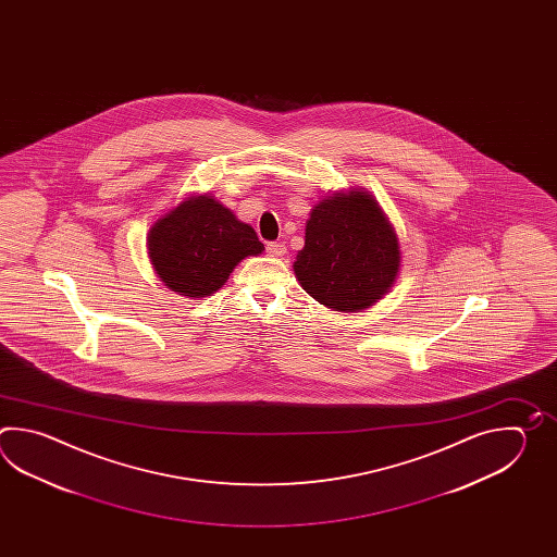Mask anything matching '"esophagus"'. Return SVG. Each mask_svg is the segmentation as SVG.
Returning a JSON list of instances; mask_svg holds the SVG:
<instances>
[{
	"label": "esophagus",
	"mask_w": 557,
	"mask_h": 557,
	"mask_svg": "<svg viewBox=\"0 0 557 557\" xmlns=\"http://www.w3.org/2000/svg\"><path fill=\"white\" fill-rule=\"evenodd\" d=\"M267 252L271 255V257H283L284 252H286V247H284L283 243H267Z\"/></svg>",
	"instance_id": "34e87169"
}]
</instances>
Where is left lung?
<instances>
[{
	"instance_id": "left-lung-1",
	"label": "left lung",
	"mask_w": 557,
	"mask_h": 557,
	"mask_svg": "<svg viewBox=\"0 0 557 557\" xmlns=\"http://www.w3.org/2000/svg\"><path fill=\"white\" fill-rule=\"evenodd\" d=\"M295 274L308 295L334 310L372 307L400 267L398 240L374 199L352 190L320 201L307 221Z\"/></svg>"
}]
</instances>
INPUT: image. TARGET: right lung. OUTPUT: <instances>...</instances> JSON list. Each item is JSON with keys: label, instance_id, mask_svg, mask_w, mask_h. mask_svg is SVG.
<instances>
[{"label": "right lung", "instance_id": "1", "mask_svg": "<svg viewBox=\"0 0 557 557\" xmlns=\"http://www.w3.org/2000/svg\"><path fill=\"white\" fill-rule=\"evenodd\" d=\"M149 257L159 278L185 296H209L245 257L264 250L252 226L201 195L181 202L149 231Z\"/></svg>", "mask_w": 557, "mask_h": 557}]
</instances>
